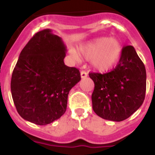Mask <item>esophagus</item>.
<instances>
[{
	"instance_id": "34e87169",
	"label": "esophagus",
	"mask_w": 155,
	"mask_h": 155,
	"mask_svg": "<svg viewBox=\"0 0 155 155\" xmlns=\"http://www.w3.org/2000/svg\"><path fill=\"white\" fill-rule=\"evenodd\" d=\"M87 76V74L86 71H82L81 72V78H86Z\"/></svg>"
}]
</instances>
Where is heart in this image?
<instances>
[{"label":"heart","mask_w":155,"mask_h":155,"mask_svg":"<svg viewBox=\"0 0 155 155\" xmlns=\"http://www.w3.org/2000/svg\"><path fill=\"white\" fill-rule=\"evenodd\" d=\"M71 55L78 61L79 57L91 60V65L99 71L113 69L122 56V46L116 38L100 37L81 45L78 53L71 50Z\"/></svg>","instance_id":"b5f03b06"}]
</instances>
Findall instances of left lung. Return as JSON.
I'll return each instance as SVG.
<instances>
[{"label":"left lung","mask_w":155,"mask_h":155,"mask_svg":"<svg viewBox=\"0 0 155 155\" xmlns=\"http://www.w3.org/2000/svg\"><path fill=\"white\" fill-rule=\"evenodd\" d=\"M94 83L93 110L98 116L120 122L129 118L143 104L146 70L132 46H124L118 65L105 74L90 73Z\"/></svg>","instance_id":"8db88e82"}]
</instances>
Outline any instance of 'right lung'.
Returning <instances> with one entry per match:
<instances>
[{"label":"right lung","mask_w":155,"mask_h":155,"mask_svg":"<svg viewBox=\"0 0 155 155\" xmlns=\"http://www.w3.org/2000/svg\"><path fill=\"white\" fill-rule=\"evenodd\" d=\"M67 48L50 29L35 33L21 50L11 81L16 109L24 120L44 126L64 114L78 69L64 64Z\"/></svg>","instance_id":"1"}]
</instances>
